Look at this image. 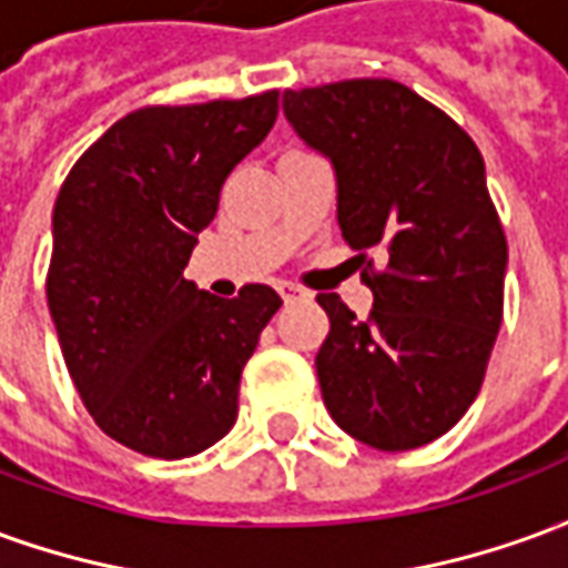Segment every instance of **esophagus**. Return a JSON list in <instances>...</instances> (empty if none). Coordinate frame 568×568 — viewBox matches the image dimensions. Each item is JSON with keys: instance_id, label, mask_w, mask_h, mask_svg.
Returning a JSON list of instances; mask_svg holds the SVG:
<instances>
[{"instance_id": "obj_1", "label": "esophagus", "mask_w": 568, "mask_h": 568, "mask_svg": "<svg viewBox=\"0 0 568 568\" xmlns=\"http://www.w3.org/2000/svg\"><path fill=\"white\" fill-rule=\"evenodd\" d=\"M276 292L283 295L285 304H288V301H301V297H304V292H301V288H297V285H292V283H280V285H276Z\"/></svg>"}]
</instances>
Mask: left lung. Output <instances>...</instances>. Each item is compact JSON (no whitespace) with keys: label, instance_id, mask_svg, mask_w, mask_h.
Wrapping results in <instances>:
<instances>
[{"label":"left lung","instance_id":"8db88e82","mask_svg":"<svg viewBox=\"0 0 568 568\" xmlns=\"http://www.w3.org/2000/svg\"><path fill=\"white\" fill-rule=\"evenodd\" d=\"M283 112L332 161L346 243L389 255L383 273H362L368 322L316 295L332 322L316 353L322 402L368 447H423L471 407L501 325L508 243L484 158L453 118L389 79L285 91Z\"/></svg>","mask_w":568,"mask_h":568}]
</instances>
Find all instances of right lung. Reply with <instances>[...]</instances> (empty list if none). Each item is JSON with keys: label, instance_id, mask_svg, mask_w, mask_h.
Instances as JSON below:
<instances>
[{"label": "right lung", "instance_id": "add662e5", "mask_svg": "<svg viewBox=\"0 0 568 568\" xmlns=\"http://www.w3.org/2000/svg\"><path fill=\"white\" fill-rule=\"evenodd\" d=\"M276 100L136 109L57 194L48 310L81 402L130 450L185 459L236 423L243 365L283 301L258 283L224 301L185 267L224 179L271 133Z\"/></svg>", "mask_w": 568, "mask_h": 568}]
</instances>
